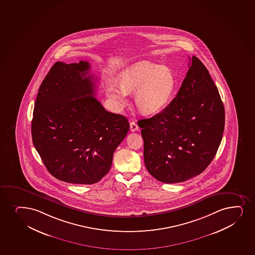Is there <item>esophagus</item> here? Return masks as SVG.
<instances>
[{
	"mask_svg": "<svg viewBox=\"0 0 255 255\" xmlns=\"http://www.w3.org/2000/svg\"><path fill=\"white\" fill-rule=\"evenodd\" d=\"M129 129H130V131H136V130H138V126L135 122H130V124H129Z\"/></svg>",
	"mask_w": 255,
	"mask_h": 255,
	"instance_id": "esophagus-1",
	"label": "esophagus"
}]
</instances>
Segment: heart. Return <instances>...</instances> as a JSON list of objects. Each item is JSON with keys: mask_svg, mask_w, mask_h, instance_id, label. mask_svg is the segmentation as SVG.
<instances>
[{"mask_svg": "<svg viewBox=\"0 0 255 255\" xmlns=\"http://www.w3.org/2000/svg\"><path fill=\"white\" fill-rule=\"evenodd\" d=\"M177 83L171 70L158 64L140 62L124 71L120 84L109 81L106 86L108 97L118 108L128 104L127 94L135 93V103L145 115L163 111L171 102Z\"/></svg>", "mask_w": 255, "mask_h": 255, "instance_id": "b5f03b06", "label": "heart"}]
</instances>
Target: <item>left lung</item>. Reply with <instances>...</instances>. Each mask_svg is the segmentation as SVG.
I'll return each mask as SVG.
<instances>
[{
    "instance_id": "8db88e82",
    "label": "left lung",
    "mask_w": 255,
    "mask_h": 255,
    "mask_svg": "<svg viewBox=\"0 0 255 255\" xmlns=\"http://www.w3.org/2000/svg\"><path fill=\"white\" fill-rule=\"evenodd\" d=\"M176 98L159 114L138 120L147 171L162 183L184 182L201 174L218 151L225 114L218 88L197 57Z\"/></svg>"
}]
</instances>
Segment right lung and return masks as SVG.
Listing matches in <instances>:
<instances>
[{
    "label": "right lung",
    "mask_w": 255,
    "mask_h": 255,
    "mask_svg": "<svg viewBox=\"0 0 255 255\" xmlns=\"http://www.w3.org/2000/svg\"><path fill=\"white\" fill-rule=\"evenodd\" d=\"M90 65L58 61L36 96L31 136L47 170L75 184L99 182L129 131L123 115L107 111L95 96Z\"/></svg>",
    "instance_id": "right-lung-1"
}]
</instances>
